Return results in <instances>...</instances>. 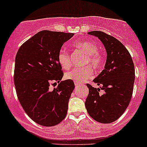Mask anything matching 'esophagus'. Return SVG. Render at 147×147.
Wrapping results in <instances>:
<instances>
[{"label": "esophagus", "mask_w": 147, "mask_h": 147, "mask_svg": "<svg viewBox=\"0 0 147 147\" xmlns=\"http://www.w3.org/2000/svg\"><path fill=\"white\" fill-rule=\"evenodd\" d=\"M80 85V83L78 82H75V86H76V88H77V87H79Z\"/></svg>", "instance_id": "obj_1"}]
</instances>
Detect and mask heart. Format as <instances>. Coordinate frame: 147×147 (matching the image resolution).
<instances>
[{
  "label": "heart",
  "instance_id": "obj_1",
  "mask_svg": "<svg viewBox=\"0 0 147 147\" xmlns=\"http://www.w3.org/2000/svg\"><path fill=\"white\" fill-rule=\"evenodd\" d=\"M74 47L81 51L86 55L84 64H90L93 68L98 69L103 63V57L98 51V46L91 41H78L74 43ZM58 62L64 69H68L71 66L69 54L64 50L60 51L58 54ZM93 71L90 66L74 68L66 73L65 78L72 80L76 82H84L93 77Z\"/></svg>",
  "mask_w": 147,
  "mask_h": 147
}]
</instances>
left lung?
Returning <instances> with one entry per match:
<instances>
[{
  "label": "left lung",
  "instance_id": "1",
  "mask_svg": "<svg viewBox=\"0 0 147 147\" xmlns=\"http://www.w3.org/2000/svg\"><path fill=\"white\" fill-rule=\"evenodd\" d=\"M88 34L99 39L107 51L105 69L93 80L100 88L87 84L89 94L85 101L88 114L99 123L109 124L117 120L127 108L132 98L135 67L132 57L121 42L100 31Z\"/></svg>",
  "mask_w": 147,
  "mask_h": 147
}]
</instances>
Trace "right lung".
Masks as SVG:
<instances>
[{
  "label": "right lung",
  "mask_w": 147,
  "mask_h": 147,
  "mask_svg": "<svg viewBox=\"0 0 147 147\" xmlns=\"http://www.w3.org/2000/svg\"><path fill=\"white\" fill-rule=\"evenodd\" d=\"M73 33L44 30L21 45L15 57V81L20 105L31 119L40 125L52 127L67 115L68 101L75 85L63 76L58 62L62 45ZM59 83L54 90L50 85Z\"/></svg>",
  "instance_id": "obj_1"
}]
</instances>
